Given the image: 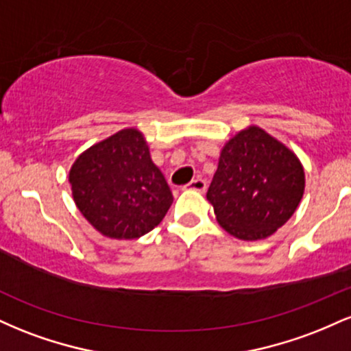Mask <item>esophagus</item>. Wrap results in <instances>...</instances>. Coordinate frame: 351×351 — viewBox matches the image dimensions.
<instances>
[{
  "mask_svg": "<svg viewBox=\"0 0 351 351\" xmlns=\"http://www.w3.org/2000/svg\"><path fill=\"white\" fill-rule=\"evenodd\" d=\"M186 186L189 188V189H193V191H198V193H204L206 191V188H208V184H206V181H204L203 178H196V180H193L191 183H188Z\"/></svg>",
  "mask_w": 351,
  "mask_h": 351,
  "instance_id": "esophagus-1",
  "label": "esophagus"
}]
</instances>
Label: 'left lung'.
Here are the masks:
<instances>
[{
  "instance_id": "8db88e82",
  "label": "left lung",
  "mask_w": 351,
  "mask_h": 351,
  "mask_svg": "<svg viewBox=\"0 0 351 351\" xmlns=\"http://www.w3.org/2000/svg\"><path fill=\"white\" fill-rule=\"evenodd\" d=\"M304 186L299 158L263 128L249 127L224 145L206 198L229 234L257 241L291 219Z\"/></svg>"
}]
</instances>
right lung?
<instances>
[{"mask_svg": "<svg viewBox=\"0 0 351 351\" xmlns=\"http://www.w3.org/2000/svg\"><path fill=\"white\" fill-rule=\"evenodd\" d=\"M72 196L84 217L104 236L136 239L158 226L173 203L163 173L135 128L88 148L69 173Z\"/></svg>", "mask_w": 351, "mask_h": 351, "instance_id": "right-lung-1", "label": "right lung"}]
</instances>
